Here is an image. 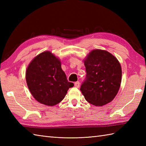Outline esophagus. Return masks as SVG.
Returning <instances> with one entry per match:
<instances>
[{"label": "esophagus", "mask_w": 146, "mask_h": 146, "mask_svg": "<svg viewBox=\"0 0 146 146\" xmlns=\"http://www.w3.org/2000/svg\"><path fill=\"white\" fill-rule=\"evenodd\" d=\"M80 83L79 82H76L75 83V86L76 88H79L80 87Z\"/></svg>", "instance_id": "1"}]
</instances>
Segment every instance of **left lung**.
Returning a JSON list of instances; mask_svg holds the SVG:
<instances>
[{
  "label": "left lung",
  "instance_id": "8db88e82",
  "mask_svg": "<svg viewBox=\"0 0 146 146\" xmlns=\"http://www.w3.org/2000/svg\"><path fill=\"white\" fill-rule=\"evenodd\" d=\"M83 61L86 77L80 90L85 100L95 106L112 101L122 80V68L116 57L105 50L94 49Z\"/></svg>",
  "mask_w": 146,
  "mask_h": 146
}]
</instances>
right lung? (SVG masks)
<instances>
[{"label": "right lung", "mask_w": 146, "mask_h": 146, "mask_svg": "<svg viewBox=\"0 0 146 146\" xmlns=\"http://www.w3.org/2000/svg\"><path fill=\"white\" fill-rule=\"evenodd\" d=\"M26 80L33 97L41 104L54 106L66 96L74 84L67 80L61 61L51 51L37 55L26 71Z\"/></svg>", "instance_id": "1"}]
</instances>
